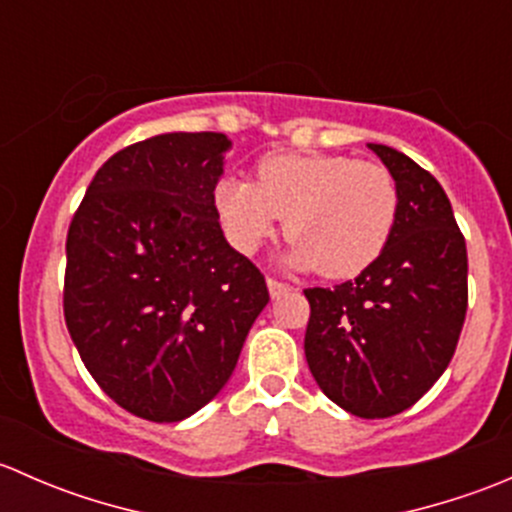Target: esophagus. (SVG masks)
Returning a JSON list of instances; mask_svg holds the SVG:
<instances>
[{
    "mask_svg": "<svg viewBox=\"0 0 512 512\" xmlns=\"http://www.w3.org/2000/svg\"><path fill=\"white\" fill-rule=\"evenodd\" d=\"M267 289H270V297L275 299V297H280V294H285L289 287L285 285V282H277L270 277V280H267Z\"/></svg>",
    "mask_w": 512,
    "mask_h": 512,
    "instance_id": "esophagus-1",
    "label": "esophagus"
}]
</instances>
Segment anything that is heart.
<instances>
[{"label": "heart", "mask_w": 512, "mask_h": 512, "mask_svg": "<svg viewBox=\"0 0 512 512\" xmlns=\"http://www.w3.org/2000/svg\"><path fill=\"white\" fill-rule=\"evenodd\" d=\"M215 213L232 247L250 255L285 220V262L347 280L369 270L394 235L399 185L379 163L329 153H270L255 183L223 178Z\"/></svg>", "instance_id": "obj_1"}]
</instances>
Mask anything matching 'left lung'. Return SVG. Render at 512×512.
Here are the masks:
<instances>
[{"label":"left lung","mask_w":512,"mask_h":512,"mask_svg":"<svg viewBox=\"0 0 512 512\" xmlns=\"http://www.w3.org/2000/svg\"><path fill=\"white\" fill-rule=\"evenodd\" d=\"M399 185V220L356 280L304 289V356L319 389L359 418L414 406L446 371L468 307L466 240L438 180L396 148L369 143Z\"/></svg>","instance_id":"1"}]
</instances>
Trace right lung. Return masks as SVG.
<instances>
[{"instance_id":"right-lung-1","label":"right lung","mask_w":512,"mask_h":512,"mask_svg":"<svg viewBox=\"0 0 512 512\" xmlns=\"http://www.w3.org/2000/svg\"><path fill=\"white\" fill-rule=\"evenodd\" d=\"M230 146L208 131L133 143L98 168L71 220L66 327L96 384L148 421L213 401L270 302L215 213Z\"/></svg>"}]
</instances>
